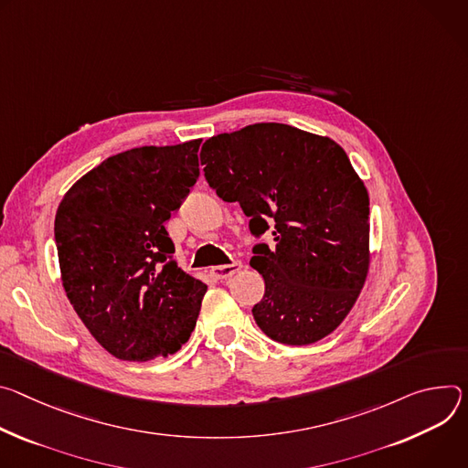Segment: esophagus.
<instances>
[{
    "label": "esophagus",
    "mask_w": 468,
    "mask_h": 468,
    "mask_svg": "<svg viewBox=\"0 0 468 468\" xmlns=\"http://www.w3.org/2000/svg\"><path fill=\"white\" fill-rule=\"evenodd\" d=\"M241 268H243L241 261H234V262H230V264L212 268V270H210V273H212L216 279H221V281H223V279H229V277H232L234 273H238Z\"/></svg>",
    "instance_id": "1"
}]
</instances>
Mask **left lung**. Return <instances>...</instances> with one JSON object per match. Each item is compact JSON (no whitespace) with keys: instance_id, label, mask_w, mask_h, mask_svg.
I'll return each mask as SVG.
<instances>
[{"instance_id":"8db88e82","label":"left lung","mask_w":468,"mask_h":468,"mask_svg":"<svg viewBox=\"0 0 468 468\" xmlns=\"http://www.w3.org/2000/svg\"><path fill=\"white\" fill-rule=\"evenodd\" d=\"M204 176L238 202L249 230H271L250 266L266 292L252 316L271 340L314 344L355 304L370 264V198L342 146L279 122L250 124L202 144Z\"/></svg>"}]
</instances>
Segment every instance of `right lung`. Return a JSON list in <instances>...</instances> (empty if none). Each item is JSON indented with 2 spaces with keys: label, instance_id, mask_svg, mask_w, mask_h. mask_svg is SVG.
<instances>
[{
  "label": "right lung",
  "instance_id": "right-lung-1",
  "mask_svg": "<svg viewBox=\"0 0 468 468\" xmlns=\"http://www.w3.org/2000/svg\"><path fill=\"white\" fill-rule=\"evenodd\" d=\"M200 141L112 155L58 207L67 297L98 344L121 360L169 356L195 329L206 284L176 266L165 221L200 175Z\"/></svg>",
  "mask_w": 468,
  "mask_h": 468
}]
</instances>
